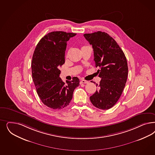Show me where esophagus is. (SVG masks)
<instances>
[{
	"mask_svg": "<svg viewBox=\"0 0 155 155\" xmlns=\"http://www.w3.org/2000/svg\"><path fill=\"white\" fill-rule=\"evenodd\" d=\"M80 83L81 84H87L88 83V81L85 80H82L80 81Z\"/></svg>",
	"mask_w": 155,
	"mask_h": 155,
	"instance_id": "obj_1",
	"label": "esophagus"
}]
</instances>
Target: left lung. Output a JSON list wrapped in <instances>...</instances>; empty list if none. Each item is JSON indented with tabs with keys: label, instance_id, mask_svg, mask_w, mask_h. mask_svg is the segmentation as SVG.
I'll use <instances>...</instances> for the list:
<instances>
[{
	"label": "left lung",
	"instance_id": "obj_1",
	"mask_svg": "<svg viewBox=\"0 0 155 155\" xmlns=\"http://www.w3.org/2000/svg\"><path fill=\"white\" fill-rule=\"evenodd\" d=\"M84 36L92 45L95 65L100 68L97 73L101 79L99 89L90 96V100L95 107L108 110L119 99L125 87L128 71L126 57L116 41L104 32Z\"/></svg>",
	"mask_w": 155,
	"mask_h": 155
}]
</instances>
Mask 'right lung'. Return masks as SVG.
Segmentation results:
<instances>
[{
	"mask_svg": "<svg viewBox=\"0 0 155 155\" xmlns=\"http://www.w3.org/2000/svg\"><path fill=\"white\" fill-rule=\"evenodd\" d=\"M76 35L63 31L50 32L40 39L33 54L32 76L37 94L45 105L54 110L68 105L79 85L77 77L67 84L59 77L60 67L65 63L67 42Z\"/></svg>",
	"mask_w": 155,
	"mask_h": 155,
	"instance_id": "1",
	"label": "right lung"
}]
</instances>
